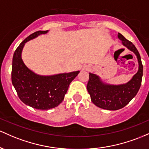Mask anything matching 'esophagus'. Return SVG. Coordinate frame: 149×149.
<instances>
[{"label":"esophagus","instance_id":"esophagus-1","mask_svg":"<svg viewBox=\"0 0 149 149\" xmlns=\"http://www.w3.org/2000/svg\"><path fill=\"white\" fill-rule=\"evenodd\" d=\"M88 68H87V67H84L83 68V70H88Z\"/></svg>","mask_w":149,"mask_h":149}]
</instances>
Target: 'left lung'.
<instances>
[{
    "mask_svg": "<svg viewBox=\"0 0 149 149\" xmlns=\"http://www.w3.org/2000/svg\"><path fill=\"white\" fill-rule=\"evenodd\" d=\"M118 37L123 46L136 55L139 64L137 72L130 81L121 84L106 83L99 76L90 72L86 86L93 104L98 108L109 111L119 110L130 103L139 90L143 76V65L136 48L120 33H118Z\"/></svg>",
    "mask_w": 149,
    "mask_h": 149,
    "instance_id": "obj_1",
    "label": "left lung"
}]
</instances>
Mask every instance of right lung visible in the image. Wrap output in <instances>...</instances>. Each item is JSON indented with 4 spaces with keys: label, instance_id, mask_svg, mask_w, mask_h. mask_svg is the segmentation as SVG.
<instances>
[{
    "label": "right lung",
    "instance_id": "add662e5",
    "mask_svg": "<svg viewBox=\"0 0 149 149\" xmlns=\"http://www.w3.org/2000/svg\"><path fill=\"white\" fill-rule=\"evenodd\" d=\"M47 31H38L29 35L17 48L13 58L12 83L17 93L24 104L35 109L46 111L62 103L70 84L79 71L52 75H40L26 67L22 58L25 43Z\"/></svg>",
    "mask_w": 149,
    "mask_h": 149
}]
</instances>
